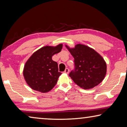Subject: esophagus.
I'll return each mask as SVG.
<instances>
[{
  "label": "esophagus",
  "instance_id": "obj_1",
  "mask_svg": "<svg viewBox=\"0 0 127 127\" xmlns=\"http://www.w3.org/2000/svg\"><path fill=\"white\" fill-rule=\"evenodd\" d=\"M69 69L68 68H66L65 69V70H64V73H66V74H68V73H69Z\"/></svg>",
  "mask_w": 127,
  "mask_h": 127
}]
</instances>
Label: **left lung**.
<instances>
[{"label": "left lung", "instance_id": "8db88e82", "mask_svg": "<svg viewBox=\"0 0 127 127\" xmlns=\"http://www.w3.org/2000/svg\"><path fill=\"white\" fill-rule=\"evenodd\" d=\"M65 46L74 59V69L69 74L74 82L85 90L101 82L106 73V64L101 56L84 45L77 44L74 48Z\"/></svg>", "mask_w": 127, "mask_h": 127}]
</instances>
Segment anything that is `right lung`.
I'll use <instances>...</instances> for the list:
<instances>
[{
    "label": "right lung",
    "instance_id": "obj_1",
    "mask_svg": "<svg viewBox=\"0 0 127 127\" xmlns=\"http://www.w3.org/2000/svg\"><path fill=\"white\" fill-rule=\"evenodd\" d=\"M63 45L46 46L34 53L26 63L23 76L29 86L42 93L50 91L57 84L62 73L52 57L61 52Z\"/></svg>",
    "mask_w": 127,
    "mask_h": 127
}]
</instances>
